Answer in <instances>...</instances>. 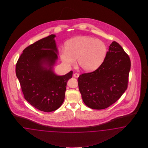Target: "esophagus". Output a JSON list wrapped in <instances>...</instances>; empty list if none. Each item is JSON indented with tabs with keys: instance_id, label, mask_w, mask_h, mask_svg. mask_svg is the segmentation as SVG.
Returning <instances> with one entry per match:
<instances>
[{
	"instance_id": "esophagus-1",
	"label": "esophagus",
	"mask_w": 148,
	"mask_h": 148,
	"mask_svg": "<svg viewBox=\"0 0 148 148\" xmlns=\"http://www.w3.org/2000/svg\"><path fill=\"white\" fill-rule=\"evenodd\" d=\"M79 75H80V74H79V73H74V75H73V76H74L75 77H78L79 76Z\"/></svg>"
}]
</instances>
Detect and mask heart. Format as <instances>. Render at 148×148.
Instances as JSON below:
<instances>
[{
	"instance_id": "1",
	"label": "heart",
	"mask_w": 148,
	"mask_h": 148,
	"mask_svg": "<svg viewBox=\"0 0 148 148\" xmlns=\"http://www.w3.org/2000/svg\"><path fill=\"white\" fill-rule=\"evenodd\" d=\"M108 47L102 40L90 36H78L66 43V49L60 53L62 62L67 67L76 63L85 72H91L99 67L106 57Z\"/></svg>"
}]
</instances>
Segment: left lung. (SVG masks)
Instances as JSON below:
<instances>
[{
	"label": "left lung",
	"mask_w": 148,
	"mask_h": 148,
	"mask_svg": "<svg viewBox=\"0 0 148 148\" xmlns=\"http://www.w3.org/2000/svg\"><path fill=\"white\" fill-rule=\"evenodd\" d=\"M130 67L129 55L113 41L101 66L78 78L79 90L85 105L92 109L101 110L114 103L127 88Z\"/></svg>",
	"instance_id": "obj_1"
}]
</instances>
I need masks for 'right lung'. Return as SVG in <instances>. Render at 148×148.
Listing matches in <instances>:
<instances>
[{"label": "right lung", "mask_w": 148, "mask_h": 148, "mask_svg": "<svg viewBox=\"0 0 148 148\" xmlns=\"http://www.w3.org/2000/svg\"><path fill=\"white\" fill-rule=\"evenodd\" d=\"M55 37L51 35L27 47L16 66L24 98L44 112L54 111L61 106L73 75V71L62 76L54 73L53 67L58 58Z\"/></svg>", "instance_id": "obj_1"}]
</instances>
